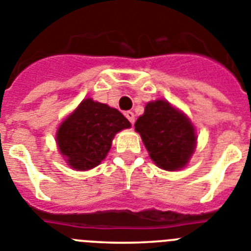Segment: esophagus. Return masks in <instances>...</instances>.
I'll use <instances>...</instances> for the list:
<instances>
[{"label":"esophagus","instance_id":"esophagus-1","mask_svg":"<svg viewBox=\"0 0 251 251\" xmlns=\"http://www.w3.org/2000/svg\"><path fill=\"white\" fill-rule=\"evenodd\" d=\"M124 115H126V118H127L130 123L134 124V121H136V119H134V113L130 112V110H128V112L124 113Z\"/></svg>","mask_w":251,"mask_h":251}]
</instances>
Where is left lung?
Returning a JSON list of instances; mask_svg holds the SVG:
<instances>
[{
    "label": "left lung",
    "instance_id": "left-lung-1",
    "mask_svg": "<svg viewBox=\"0 0 251 251\" xmlns=\"http://www.w3.org/2000/svg\"><path fill=\"white\" fill-rule=\"evenodd\" d=\"M134 127L151 159L162 170H181L194 154L197 141L195 127L185 113L167 100L147 103Z\"/></svg>",
    "mask_w": 251,
    "mask_h": 251
}]
</instances>
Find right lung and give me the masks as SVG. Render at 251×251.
Returning <instances> with one entry per match:
<instances>
[{"label": "right lung", "instance_id": "obj_1", "mask_svg": "<svg viewBox=\"0 0 251 251\" xmlns=\"http://www.w3.org/2000/svg\"><path fill=\"white\" fill-rule=\"evenodd\" d=\"M126 128L130 123L119 110L88 98L60 124L56 143L73 170H92L105 158L115 134Z\"/></svg>", "mask_w": 251, "mask_h": 251}]
</instances>
